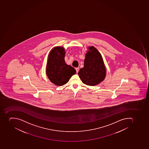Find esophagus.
<instances>
[{
	"mask_svg": "<svg viewBox=\"0 0 149 149\" xmlns=\"http://www.w3.org/2000/svg\"><path fill=\"white\" fill-rule=\"evenodd\" d=\"M79 69V68H75V69H76V72H77V73H78V72Z\"/></svg>",
	"mask_w": 149,
	"mask_h": 149,
	"instance_id": "1",
	"label": "esophagus"
}]
</instances>
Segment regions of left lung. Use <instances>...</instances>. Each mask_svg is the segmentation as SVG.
<instances>
[{
	"mask_svg": "<svg viewBox=\"0 0 149 149\" xmlns=\"http://www.w3.org/2000/svg\"><path fill=\"white\" fill-rule=\"evenodd\" d=\"M86 54L83 68L80 69L79 76L85 84L95 86L105 79L106 69L102 55L94 47H89Z\"/></svg>",
	"mask_w": 149,
	"mask_h": 149,
	"instance_id": "8db88e82",
	"label": "left lung"
}]
</instances>
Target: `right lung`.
Instances as JSON below:
<instances>
[{"mask_svg": "<svg viewBox=\"0 0 149 149\" xmlns=\"http://www.w3.org/2000/svg\"><path fill=\"white\" fill-rule=\"evenodd\" d=\"M65 54L63 48L57 47L52 49L48 56L47 75L51 81L57 86L65 84L76 73L74 68L66 64Z\"/></svg>", "mask_w": 149, "mask_h": 149, "instance_id": "obj_1", "label": "right lung"}]
</instances>
